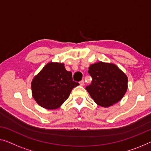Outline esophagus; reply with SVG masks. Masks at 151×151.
<instances>
[{"label": "esophagus", "instance_id": "1", "mask_svg": "<svg viewBox=\"0 0 151 151\" xmlns=\"http://www.w3.org/2000/svg\"><path fill=\"white\" fill-rule=\"evenodd\" d=\"M79 83H80V85H81V86H83V85H85V82H84V81H83V80H82L81 81H80V82H79Z\"/></svg>", "mask_w": 151, "mask_h": 151}]
</instances>
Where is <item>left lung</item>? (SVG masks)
Masks as SVG:
<instances>
[{"label": "left lung", "mask_w": 151, "mask_h": 151, "mask_svg": "<svg viewBox=\"0 0 151 151\" xmlns=\"http://www.w3.org/2000/svg\"><path fill=\"white\" fill-rule=\"evenodd\" d=\"M88 73L92 82L86 90L99 106L109 107L124 96L127 90V76L114 64L96 62L90 65Z\"/></svg>", "instance_id": "obj_1"}]
</instances>
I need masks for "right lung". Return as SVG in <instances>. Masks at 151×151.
<instances>
[{
  "label": "right lung",
  "instance_id": "1",
  "mask_svg": "<svg viewBox=\"0 0 151 151\" xmlns=\"http://www.w3.org/2000/svg\"><path fill=\"white\" fill-rule=\"evenodd\" d=\"M78 85L73 81L72 73L66 70L64 63L50 62L33 78L32 95L40 106L53 110L61 106Z\"/></svg>",
  "mask_w": 151,
  "mask_h": 151
}]
</instances>
